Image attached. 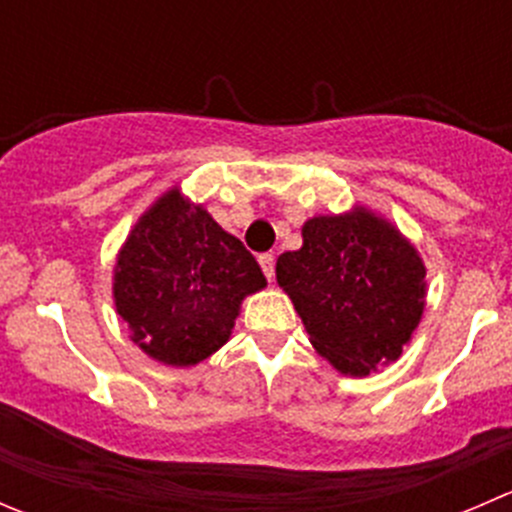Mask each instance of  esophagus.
Segmentation results:
<instances>
[{"label": "esophagus", "mask_w": 512, "mask_h": 512, "mask_svg": "<svg viewBox=\"0 0 512 512\" xmlns=\"http://www.w3.org/2000/svg\"><path fill=\"white\" fill-rule=\"evenodd\" d=\"M260 267H262V272H265L267 280L272 282V277H275V255H270V252L260 255Z\"/></svg>", "instance_id": "obj_1"}]
</instances>
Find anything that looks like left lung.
<instances>
[{
	"label": "left lung",
	"mask_w": 512,
	"mask_h": 512,
	"mask_svg": "<svg viewBox=\"0 0 512 512\" xmlns=\"http://www.w3.org/2000/svg\"><path fill=\"white\" fill-rule=\"evenodd\" d=\"M309 344L339 374L369 376L414 337L426 307V265L414 242L366 205L314 215L302 247L277 257Z\"/></svg>",
	"instance_id": "8db88e82"
}]
</instances>
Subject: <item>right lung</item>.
Instances as JSON below:
<instances>
[{
  "label": "right lung",
  "instance_id": "right-lung-1",
  "mask_svg": "<svg viewBox=\"0 0 512 512\" xmlns=\"http://www.w3.org/2000/svg\"><path fill=\"white\" fill-rule=\"evenodd\" d=\"M128 337L165 366H195L230 339L242 299L267 287L255 257L170 185L141 213L113 265Z\"/></svg>",
  "mask_w": 512,
  "mask_h": 512
}]
</instances>
